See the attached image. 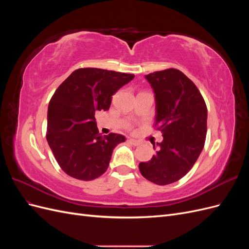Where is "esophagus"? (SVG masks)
<instances>
[{"instance_id":"esophagus-1","label":"esophagus","mask_w":249,"mask_h":249,"mask_svg":"<svg viewBox=\"0 0 249 249\" xmlns=\"http://www.w3.org/2000/svg\"><path fill=\"white\" fill-rule=\"evenodd\" d=\"M127 141H129V142L131 143V144H133V145H135V146H137V145H139V144H140V141H139V140L133 139V138H130V139L127 140Z\"/></svg>"}]
</instances>
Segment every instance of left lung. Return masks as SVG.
Here are the masks:
<instances>
[{
	"instance_id": "left-lung-1",
	"label": "left lung",
	"mask_w": 249,
	"mask_h": 249,
	"mask_svg": "<svg viewBox=\"0 0 249 249\" xmlns=\"http://www.w3.org/2000/svg\"><path fill=\"white\" fill-rule=\"evenodd\" d=\"M156 97L157 130L163 141L156 156L139 164L141 175L157 185H168L185 177L205 145L208 111L197 87L176 69L145 76ZM154 149H156L154 145Z\"/></svg>"
}]
</instances>
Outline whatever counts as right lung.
Returning a JSON list of instances; mask_svg holds the SVG:
<instances>
[{
    "instance_id": "obj_1",
    "label": "right lung",
    "mask_w": 249,
    "mask_h": 249,
    "mask_svg": "<svg viewBox=\"0 0 249 249\" xmlns=\"http://www.w3.org/2000/svg\"><path fill=\"white\" fill-rule=\"evenodd\" d=\"M134 74L85 67L71 72L53 94L48 108L47 140L61 169L71 178L92 180L106 172L124 135H102L96 111L110 108L112 95Z\"/></svg>"
}]
</instances>
